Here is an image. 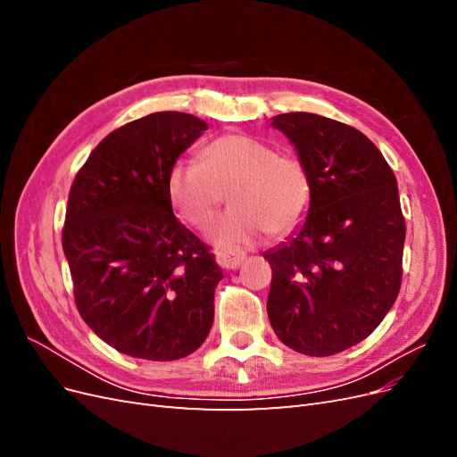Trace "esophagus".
Returning a JSON list of instances; mask_svg holds the SVG:
<instances>
[{
	"mask_svg": "<svg viewBox=\"0 0 457 457\" xmlns=\"http://www.w3.org/2000/svg\"><path fill=\"white\" fill-rule=\"evenodd\" d=\"M215 259H217L220 269L232 270V269H238L242 265L245 259V253L238 252V250H220V252H217Z\"/></svg>",
	"mask_w": 457,
	"mask_h": 457,
	"instance_id": "34e87169",
	"label": "esophagus"
}]
</instances>
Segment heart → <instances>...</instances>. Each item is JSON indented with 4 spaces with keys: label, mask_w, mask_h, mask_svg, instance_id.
<instances>
[{
    "label": "heart",
    "mask_w": 457,
    "mask_h": 457,
    "mask_svg": "<svg viewBox=\"0 0 457 457\" xmlns=\"http://www.w3.org/2000/svg\"><path fill=\"white\" fill-rule=\"evenodd\" d=\"M177 215L204 227L228 192L230 212L207 228L220 250L259 242L270 230L284 237L305 220L312 202V179L303 160L250 135L228 133L202 148L200 162H177L168 177Z\"/></svg>",
    "instance_id": "heart-1"
}]
</instances>
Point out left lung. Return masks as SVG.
Instances as JSON below:
<instances>
[{
  "mask_svg": "<svg viewBox=\"0 0 457 457\" xmlns=\"http://www.w3.org/2000/svg\"><path fill=\"white\" fill-rule=\"evenodd\" d=\"M312 179L309 213L265 252L269 320L289 349L329 356L366 339L403 282L406 223L396 177L364 133L318 114L272 118Z\"/></svg>",
  "mask_w": 457,
  "mask_h": 457,
  "instance_id": "obj_1",
  "label": "left lung"
}]
</instances>
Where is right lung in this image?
I'll use <instances>...</instances> for the list:
<instances>
[{"label":"right lung","instance_id":"1","mask_svg":"<svg viewBox=\"0 0 457 457\" xmlns=\"http://www.w3.org/2000/svg\"><path fill=\"white\" fill-rule=\"evenodd\" d=\"M207 129L185 112H154L96 145L68 195L62 250L76 307L110 347L179 361L213 324L223 270L196 234L173 215L168 177Z\"/></svg>","mask_w":457,"mask_h":457}]
</instances>
